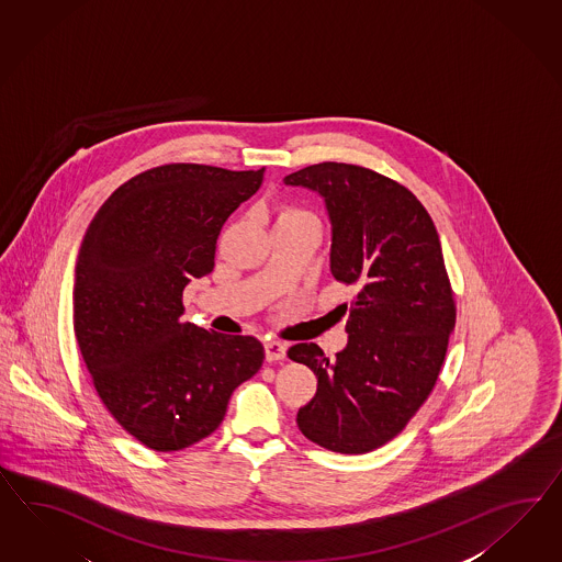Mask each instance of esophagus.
Here are the masks:
<instances>
[{
	"instance_id": "34e87169",
	"label": "esophagus",
	"mask_w": 562,
	"mask_h": 562,
	"mask_svg": "<svg viewBox=\"0 0 562 562\" xmlns=\"http://www.w3.org/2000/svg\"><path fill=\"white\" fill-rule=\"evenodd\" d=\"M263 348H266V360L268 362H278V360L286 358V346L280 344V341H266Z\"/></svg>"
}]
</instances>
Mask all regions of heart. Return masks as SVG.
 <instances>
[{
  "label": "heart",
  "mask_w": 562,
  "mask_h": 562,
  "mask_svg": "<svg viewBox=\"0 0 562 562\" xmlns=\"http://www.w3.org/2000/svg\"><path fill=\"white\" fill-rule=\"evenodd\" d=\"M282 216H308V214L303 213V211H294V209H292V211H284Z\"/></svg>",
  "instance_id": "b5f03b06"
}]
</instances>
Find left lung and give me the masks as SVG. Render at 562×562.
Instances as JSON below:
<instances>
[{
  "instance_id": "1",
  "label": "left lung",
  "mask_w": 562,
  "mask_h": 562,
  "mask_svg": "<svg viewBox=\"0 0 562 562\" xmlns=\"http://www.w3.org/2000/svg\"><path fill=\"white\" fill-rule=\"evenodd\" d=\"M284 183L323 198L331 223L329 268L356 290L344 304L348 346L334 360L317 344L289 349L290 360L319 380L296 424L331 452H372L424 405L454 331L440 237L424 204L372 169L327 161Z\"/></svg>"
}]
</instances>
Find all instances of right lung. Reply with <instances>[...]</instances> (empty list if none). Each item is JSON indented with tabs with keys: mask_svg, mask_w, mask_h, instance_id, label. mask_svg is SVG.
Returning <instances> with one entry per match:
<instances>
[{
	"mask_svg": "<svg viewBox=\"0 0 562 562\" xmlns=\"http://www.w3.org/2000/svg\"><path fill=\"white\" fill-rule=\"evenodd\" d=\"M263 169L171 164L108 198L79 247L74 329L112 417L155 452L211 436L231 393L263 364L251 335L183 323V289L213 272L221 228Z\"/></svg>",
	"mask_w": 562,
	"mask_h": 562,
	"instance_id": "1",
	"label": "right lung"
}]
</instances>
